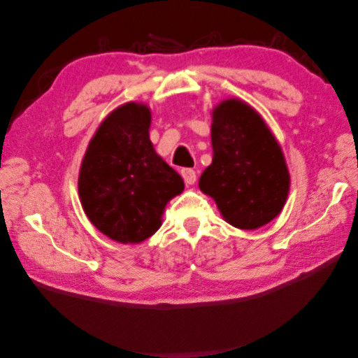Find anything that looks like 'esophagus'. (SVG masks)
<instances>
[{"label": "esophagus", "mask_w": 358, "mask_h": 358, "mask_svg": "<svg viewBox=\"0 0 358 358\" xmlns=\"http://www.w3.org/2000/svg\"><path fill=\"white\" fill-rule=\"evenodd\" d=\"M180 176H182L187 185H193L196 182V171L192 168H184L180 169Z\"/></svg>", "instance_id": "obj_1"}]
</instances>
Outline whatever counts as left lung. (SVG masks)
Segmentation results:
<instances>
[{
	"mask_svg": "<svg viewBox=\"0 0 358 358\" xmlns=\"http://www.w3.org/2000/svg\"><path fill=\"white\" fill-rule=\"evenodd\" d=\"M213 119L214 157L198 185L214 198L228 224L241 230L266 225L289 195L290 176L278 141L239 99L220 103Z\"/></svg>",
	"mask_w": 358,
	"mask_h": 358,
	"instance_id": "8db88e82",
	"label": "left lung"
}]
</instances>
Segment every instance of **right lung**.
<instances>
[{
  "label": "right lung",
  "mask_w": 358,
  "mask_h": 358,
  "mask_svg": "<svg viewBox=\"0 0 358 358\" xmlns=\"http://www.w3.org/2000/svg\"><path fill=\"white\" fill-rule=\"evenodd\" d=\"M150 110L128 103L115 109L85 152L79 196L87 217L119 243H141L162 225L166 203L184 180L158 157L149 139Z\"/></svg>",
  "instance_id": "add662e5"
}]
</instances>
